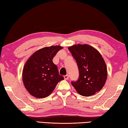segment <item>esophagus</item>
I'll return each mask as SVG.
<instances>
[{
    "label": "esophagus",
    "mask_w": 128,
    "mask_h": 128,
    "mask_svg": "<svg viewBox=\"0 0 128 128\" xmlns=\"http://www.w3.org/2000/svg\"><path fill=\"white\" fill-rule=\"evenodd\" d=\"M64 79H65V80H68V79L69 78V76H68V74H66V76H64Z\"/></svg>",
    "instance_id": "esophagus-1"
}]
</instances>
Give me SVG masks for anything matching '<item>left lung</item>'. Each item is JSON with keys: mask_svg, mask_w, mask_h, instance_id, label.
<instances>
[{"mask_svg": "<svg viewBox=\"0 0 128 128\" xmlns=\"http://www.w3.org/2000/svg\"><path fill=\"white\" fill-rule=\"evenodd\" d=\"M76 61L79 78L72 85L80 95L89 96L100 91L107 77L106 62L99 52L88 44H74L68 47Z\"/></svg>", "mask_w": 128, "mask_h": 128, "instance_id": "1", "label": "left lung"}]
</instances>
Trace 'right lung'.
<instances>
[{
	"label": "right lung",
	"instance_id": "1",
	"mask_svg": "<svg viewBox=\"0 0 128 128\" xmlns=\"http://www.w3.org/2000/svg\"><path fill=\"white\" fill-rule=\"evenodd\" d=\"M62 48L60 46L44 47L35 52L24 66L22 81L30 95L37 98L48 96L58 83L64 80L52 62L54 56Z\"/></svg>",
	"mask_w": 128,
	"mask_h": 128
}]
</instances>
